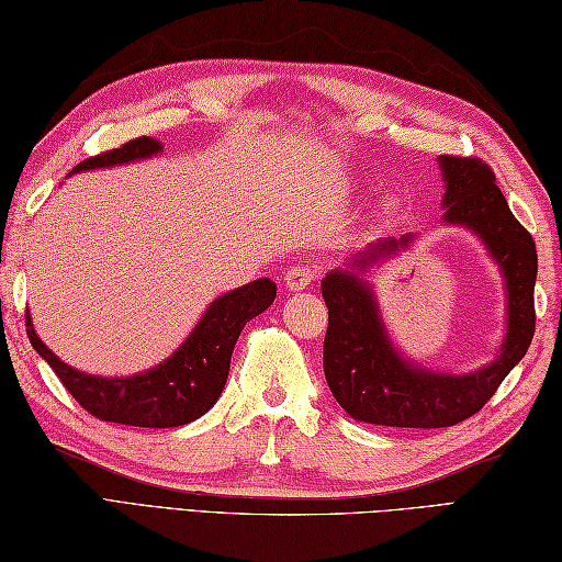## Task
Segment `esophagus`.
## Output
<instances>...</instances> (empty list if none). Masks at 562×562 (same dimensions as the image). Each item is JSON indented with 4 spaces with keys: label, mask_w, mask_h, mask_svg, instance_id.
Listing matches in <instances>:
<instances>
[{
    "label": "esophagus",
    "mask_w": 562,
    "mask_h": 562,
    "mask_svg": "<svg viewBox=\"0 0 562 562\" xmlns=\"http://www.w3.org/2000/svg\"><path fill=\"white\" fill-rule=\"evenodd\" d=\"M313 281H315V269L305 261L293 263V267L285 271V277H283V283H285V289H289V291L308 289Z\"/></svg>",
    "instance_id": "obj_1"
}]
</instances>
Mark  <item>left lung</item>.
<instances>
[{"instance_id":"8db88e82","label":"left lung","mask_w":562,"mask_h":562,"mask_svg":"<svg viewBox=\"0 0 562 562\" xmlns=\"http://www.w3.org/2000/svg\"><path fill=\"white\" fill-rule=\"evenodd\" d=\"M446 183L442 222L464 227L490 251L506 291V330L490 364L468 374L428 369L401 355L381 317L372 269L406 251L416 235L384 237L357 251L321 281L327 305L323 369L327 386L349 416L389 428H448L477 413L533 340L538 254L480 158L438 156Z\"/></svg>"}]
</instances>
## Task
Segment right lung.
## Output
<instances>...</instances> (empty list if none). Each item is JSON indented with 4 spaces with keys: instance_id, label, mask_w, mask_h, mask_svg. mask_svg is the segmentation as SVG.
<instances>
[{
    "instance_id": "add662e5",
    "label": "right lung",
    "mask_w": 562,
    "mask_h": 562,
    "mask_svg": "<svg viewBox=\"0 0 562 562\" xmlns=\"http://www.w3.org/2000/svg\"><path fill=\"white\" fill-rule=\"evenodd\" d=\"M161 151V142L151 136H139V139L124 144L122 149L78 164L72 173L146 161ZM273 299H277V283L271 279H257L217 295L193 327V333L178 345L171 357L146 372L130 376L88 374L63 362L41 340L31 315H26V333L31 345L58 374L70 396L94 418L136 428H176L200 418L217 404L222 389L227 384L232 349L237 345L239 333L245 330L251 317L267 311Z\"/></svg>"
}]
</instances>
